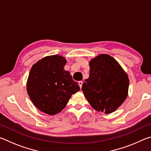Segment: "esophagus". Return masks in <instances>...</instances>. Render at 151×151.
<instances>
[{"instance_id": "obj_1", "label": "esophagus", "mask_w": 151, "mask_h": 151, "mask_svg": "<svg viewBox=\"0 0 151 151\" xmlns=\"http://www.w3.org/2000/svg\"><path fill=\"white\" fill-rule=\"evenodd\" d=\"M83 82L82 81H78V85H79V86H80V88H82V86H83Z\"/></svg>"}]
</instances>
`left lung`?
<instances>
[{"label": "left lung", "mask_w": 151, "mask_h": 151, "mask_svg": "<svg viewBox=\"0 0 151 151\" xmlns=\"http://www.w3.org/2000/svg\"><path fill=\"white\" fill-rule=\"evenodd\" d=\"M89 66L90 75L82 87L86 100L99 112L115 111L128 95L127 74L114 58L106 54L93 58Z\"/></svg>", "instance_id": "left-lung-1"}]
</instances>
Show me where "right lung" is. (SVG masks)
Listing matches in <instances>:
<instances>
[{"label":"right lung","instance_id":"add662e5","mask_svg":"<svg viewBox=\"0 0 151 151\" xmlns=\"http://www.w3.org/2000/svg\"><path fill=\"white\" fill-rule=\"evenodd\" d=\"M62 56H47L32 65L27 83L30 100L40 111L50 115L61 112L71 95L80 91L77 82L65 70Z\"/></svg>","mask_w":151,"mask_h":151}]
</instances>
